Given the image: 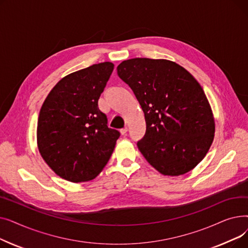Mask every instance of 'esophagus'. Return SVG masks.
I'll list each match as a JSON object with an SVG mask.
<instances>
[{
    "instance_id": "1",
    "label": "esophagus",
    "mask_w": 248,
    "mask_h": 248,
    "mask_svg": "<svg viewBox=\"0 0 248 248\" xmlns=\"http://www.w3.org/2000/svg\"><path fill=\"white\" fill-rule=\"evenodd\" d=\"M126 133H127V127H124V128L121 129V134H122L123 136H124Z\"/></svg>"
}]
</instances>
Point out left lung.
<instances>
[{
    "label": "left lung",
    "mask_w": 248,
    "mask_h": 248,
    "mask_svg": "<svg viewBox=\"0 0 248 248\" xmlns=\"http://www.w3.org/2000/svg\"><path fill=\"white\" fill-rule=\"evenodd\" d=\"M145 113L146 134L138 148L155 170L183 175L209 151L215 133L213 113L193 75L166 59L133 58L116 68Z\"/></svg>",
    "instance_id": "left-lung-1"
}]
</instances>
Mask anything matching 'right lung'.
Returning <instances> with one entry per match:
<instances>
[{"label":"right lung","mask_w":248,"mask_h":248,"mask_svg":"<svg viewBox=\"0 0 248 248\" xmlns=\"http://www.w3.org/2000/svg\"><path fill=\"white\" fill-rule=\"evenodd\" d=\"M113 67L111 62H102L63 77L39 113V152L55 174L73 183L94 179L121 136L108 126L106 113L98 108Z\"/></svg>","instance_id":"obj_1"}]
</instances>
